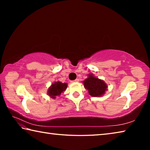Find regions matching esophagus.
Segmentation results:
<instances>
[{"mask_svg":"<svg viewBox=\"0 0 150 150\" xmlns=\"http://www.w3.org/2000/svg\"><path fill=\"white\" fill-rule=\"evenodd\" d=\"M79 81V79H76L75 80H74V81H72L71 82H78Z\"/></svg>","mask_w":150,"mask_h":150,"instance_id":"34e87169","label":"esophagus"}]
</instances>
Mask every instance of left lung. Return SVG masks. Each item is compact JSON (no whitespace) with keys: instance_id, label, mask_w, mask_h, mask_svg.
I'll return each mask as SVG.
<instances>
[{"instance_id":"8db88e82","label":"left lung","mask_w":150,"mask_h":150,"mask_svg":"<svg viewBox=\"0 0 150 150\" xmlns=\"http://www.w3.org/2000/svg\"><path fill=\"white\" fill-rule=\"evenodd\" d=\"M84 87L88 91L89 95L92 96H100L107 90V86L103 81L94 77L92 74L88 75V77L83 81Z\"/></svg>"}]
</instances>
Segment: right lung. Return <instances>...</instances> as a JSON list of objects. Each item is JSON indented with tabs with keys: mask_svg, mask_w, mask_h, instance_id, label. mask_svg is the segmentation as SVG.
I'll list each match as a JSON object with an SVG mask.
<instances>
[{
	"mask_svg": "<svg viewBox=\"0 0 150 150\" xmlns=\"http://www.w3.org/2000/svg\"><path fill=\"white\" fill-rule=\"evenodd\" d=\"M67 87V85L66 83H62L59 81L55 82L54 84H52L48 89V95L51 96V98H56L57 96H59L61 93L65 91Z\"/></svg>",
	"mask_w": 150,
	"mask_h": 150,
	"instance_id": "1",
	"label": "right lung"
}]
</instances>
